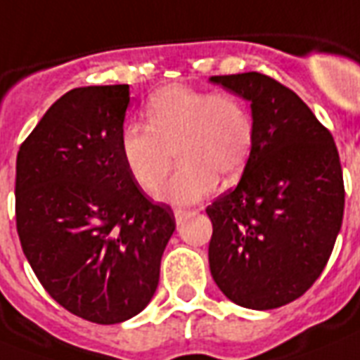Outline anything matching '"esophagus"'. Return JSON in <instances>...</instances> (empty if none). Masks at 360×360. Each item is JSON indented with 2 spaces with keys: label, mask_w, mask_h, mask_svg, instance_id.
<instances>
[{
  "label": "esophagus",
  "mask_w": 360,
  "mask_h": 360,
  "mask_svg": "<svg viewBox=\"0 0 360 360\" xmlns=\"http://www.w3.org/2000/svg\"><path fill=\"white\" fill-rule=\"evenodd\" d=\"M195 214H197L195 210H184V208H176V210H174V217H176L178 225H182V223H186V221H188L189 217H193Z\"/></svg>",
  "instance_id": "obj_1"
}]
</instances>
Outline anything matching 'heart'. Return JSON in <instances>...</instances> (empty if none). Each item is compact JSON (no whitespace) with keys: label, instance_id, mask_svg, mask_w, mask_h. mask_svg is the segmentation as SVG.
Listing matches in <instances>:
<instances>
[{"label":"heart","instance_id":"b5f03b06","mask_svg":"<svg viewBox=\"0 0 360 360\" xmlns=\"http://www.w3.org/2000/svg\"><path fill=\"white\" fill-rule=\"evenodd\" d=\"M145 119L146 128L122 130L120 156L135 186L154 193L176 154L182 167L162 191L172 204L198 202L217 188L219 176H240L257 141L255 115L234 93L169 85L146 100Z\"/></svg>","mask_w":360,"mask_h":360}]
</instances>
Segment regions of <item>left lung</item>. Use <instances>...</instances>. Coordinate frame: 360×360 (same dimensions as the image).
Returning <instances> with one entry per match:
<instances>
[{
	"label": "left lung",
	"mask_w": 360,
	"mask_h": 360,
	"mask_svg": "<svg viewBox=\"0 0 360 360\" xmlns=\"http://www.w3.org/2000/svg\"><path fill=\"white\" fill-rule=\"evenodd\" d=\"M210 79L249 100L257 122L240 184L206 208L210 271L236 304L278 309L316 283L340 232L338 150L309 105L277 79L260 72Z\"/></svg>",
	"instance_id": "obj_1"
}]
</instances>
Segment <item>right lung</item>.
I'll return each mask as SVG.
<instances>
[{"mask_svg":"<svg viewBox=\"0 0 360 360\" xmlns=\"http://www.w3.org/2000/svg\"><path fill=\"white\" fill-rule=\"evenodd\" d=\"M130 85L72 89L16 158V230L34 275L68 312L111 326L160 283L176 221L135 186L120 156Z\"/></svg>","mask_w":360,"mask_h":360,"instance_id":"1","label":"right lung"}]
</instances>
